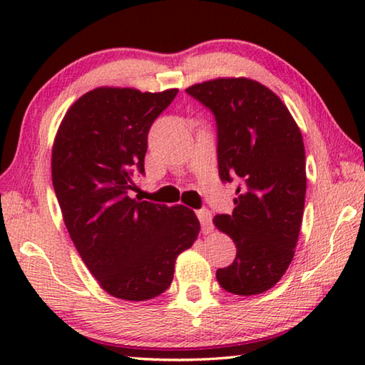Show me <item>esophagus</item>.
<instances>
[{
    "label": "esophagus",
    "instance_id": "34e87169",
    "mask_svg": "<svg viewBox=\"0 0 365 365\" xmlns=\"http://www.w3.org/2000/svg\"><path fill=\"white\" fill-rule=\"evenodd\" d=\"M196 215L201 222L202 233H211L214 227H212V215L209 212V209H197Z\"/></svg>",
    "mask_w": 365,
    "mask_h": 365
}]
</instances>
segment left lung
I'll use <instances>...</instances> for the list:
<instances>
[{"instance_id":"8db88e82","label":"left lung","mask_w":365,"mask_h":365,"mask_svg":"<svg viewBox=\"0 0 365 365\" xmlns=\"http://www.w3.org/2000/svg\"><path fill=\"white\" fill-rule=\"evenodd\" d=\"M211 110L224 183L238 180L232 214L214 224L237 246L215 277L228 293L267 292L294 256L304 211L306 154L298 125L274 91L250 78H215L185 90Z\"/></svg>"}]
</instances>
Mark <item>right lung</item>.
<instances>
[{
	"label": "right lung",
	"instance_id": "right-lung-1",
	"mask_svg": "<svg viewBox=\"0 0 365 365\" xmlns=\"http://www.w3.org/2000/svg\"><path fill=\"white\" fill-rule=\"evenodd\" d=\"M178 90L96 88L67 110L54 140L51 177L64 224L101 288L146 301L170 287L175 259L200 233L185 206L132 200L145 175L148 132Z\"/></svg>",
	"mask_w": 365,
	"mask_h": 365
}]
</instances>
